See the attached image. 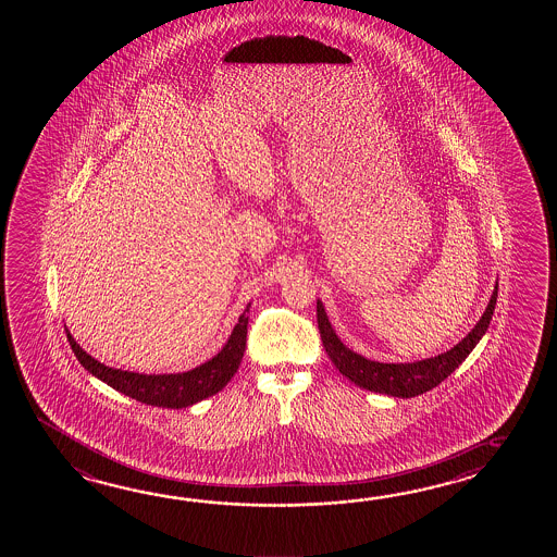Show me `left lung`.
I'll use <instances>...</instances> for the list:
<instances>
[{
	"label": "left lung",
	"instance_id": "left-lung-1",
	"mask_svg": "<svg viewBox=\"0 0 557 557\" xmlns=\"http://www.w3.org/2000/svg\"><path fill=\"white\" fill-rule=\"evenodd\" d=\"M497 300V286L492 293V298L485 307L482 319L473 326L472 332L462 338L460 343L450 348L444 355L418 360V362H400V364H388V362H376L368 360L364 356L356 355L350 348H346L336 332L332 331L329 317L324 312L322 302H317V320H319L320 338L324 344L326 355L334 362V367L341 370V374L348 380H352L356 386L364 391L379 392V394H388L396 398H412L418 394L436 388L440 382L450 376L456 368L462 364L466 356L472 352L475 344L484 336L490 320L494 314Z\"/></svg>",
	"mask_w": 557,
	"mask_h": 557
}]
</instances>
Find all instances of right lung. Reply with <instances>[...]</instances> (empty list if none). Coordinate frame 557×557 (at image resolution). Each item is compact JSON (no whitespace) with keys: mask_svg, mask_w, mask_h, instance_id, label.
Listing matches in <instances>:
<instances>
[{"mask_svg":"<svg viewBox=\"0 0 557 557\" xmlns=\"http://www.w3.org/2000/svg\"><path fill=\"white\" fill-rule=\"evenodd\" d=\"M250 302L245 312L238 317L235 329L231 332L225 346L219 355L207 360L201 367L193 368L178 374H139L129 370L106 367L94 356L87 355L67 332L72 350L82 362V367L94 376L103 380L111 388L135 398L137 403L149 404L157 408H187L201 403L205 398L223 391L226 382L235 376L238 364L247 346V324H249Z\"/></svg>","mask_w":557,"mask_h":557,"instance_id":"right-lung-1","label":"right lung"}]
</instances>
